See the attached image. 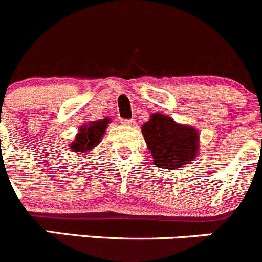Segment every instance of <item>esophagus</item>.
Here are the masks:
<instances>
[{
    "label": "esophagus",
    "mask_w": 262,
    "mask_h": 262,
    "mask_svg": "<svg viewBox=\"0 0 262 262\" xmlns=\"http://www.w3.org/2000/svg\"><path fill=\"white\" fill-rule=\"evenodd\" d=\"M121 123L126 127H131L134 123H135V121H134V119H122Z\"/></svg>",
    "instance_id": "1"
}]
</instances>
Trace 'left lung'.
Here are the masks:
<instances>
[{"label":"left lung","instance_id":"8db88e82","mask_svg":"<svg viewBox=\"0 0 262 262\" xmlns=\"http://www.w3.org/2000/svg\"><path fill=\"white\" fill-rule=\"evenodd\" d=\"M141 131L157 167L178 170L195 158L199 136L191 127L181 126L168 116L156 113Z\"/></svg>","mask_w":262,"mask_h":262}]
</instances>
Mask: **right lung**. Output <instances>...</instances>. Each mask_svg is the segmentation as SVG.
Here are the masks:
<instances>
[{"label": "right lung", "instance_id": "right-lung-1", "mask_svg": "<svg viewBox=\"0 0 262 262\" xmlns=\"http://www.w3.org/2000/svg\"><path fill=\"white\" fill-rule=\"evenodd\" d=\"M108 123L109 119L105 118L103 121L91 122L89 126H82L79 133L77 134L76 140L71 144L72 150L76 153H86L92 148H95L100 143V139L103 138Z\"/></svg>", "mask_w": 262, "mask_h": 262}]
</instances>
